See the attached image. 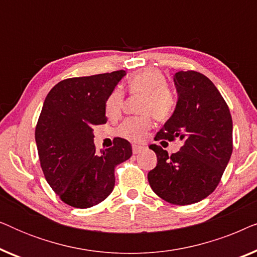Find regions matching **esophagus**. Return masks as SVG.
<instances>
[{
	"label": "esophagus",
	"instance_id": "obj_1",
	"mask_svg": "<svg viewBox=\"0 0 257 257\" xmlns=\"http://www.w3.org/2000/svg\"><path fill=\"white\" fill-rule=\"evenodd\" d=\"M143 150H144V147L143 146H139V145H133V147H132L133 154H139Z\"/></svg>",
	"mask_w": 257,
	"mask_h": 257
}]
</instances>
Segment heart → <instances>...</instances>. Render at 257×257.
I'll return each instance as SVG.
<instances>
[{
  "label": "heart",
  "mask_w": 257,
  "mask_h": 257,
  "mask_svg": "<svg viewBox=\"0 0 257 257\" xmlns=\"http://www.w3.org/2000/svg\"><path fill=\"white\" fill-rule=\"evenodd\" d=\"M166 77L157 69H144L128 78L127 87L132 94H140L139 112L143 115L128 118L119 126L117 135L130 142H140L152 126L153 115L157 120H166L177 106L174 91L167 85ZM124 107V92L114 89L105 100V113L110 119L120 115Z\"/></svg>",
  "instance_id": "b5f03b06"
}]
</instances>
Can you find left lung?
Segmentation results:
<instances>
[{
    "label": "left lung",
    "instance_id": "obj_1",
    "mask_svg": "<svg viewBox=\"0 0 257 257\" xmlns=\"http://www.w3.org/2000/svg\"><path fill=\"white\" fill-rule=\"evenodd\" d=\"M174 84L177 106L156 139L178 138L182 146L168 156L160 146L151 145L158 164L147 179L158 196L185 206L201 201L219 185L233 152V120L223 97L205 75L179 71Z\"/></svg>",
    "mask_w": 257,
    "mask_h": 257
}]
</instances>
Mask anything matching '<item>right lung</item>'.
Masks as SVG:
<instances>
[{
  "label": "right lung",
  "instance_id": "obj_1",
  "mask_svg": "<svg viewBox=\"0 0 257 257\" xmlns=\"http://www.w3.org/2000/svg\"><path fill=\"white\" fill-rule=\"evenodd\" d=\"M126 75L124 70L62 80L45 98L35 139L48 184L63 202L89 208L113 191L114 168L132 156L127 140L118 138L96 153L93 127L106 122L105 100Z\"/></svg>",
  "mask_w": 257,
  "mask_h": 257
}]
</instances>
